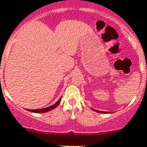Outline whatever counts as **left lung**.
<instances>
[{
    "instance_id": "obj_1",
    "label": "left lung",
    "mask_w": 147,
    "mask_h": 147,
    "mask_svg": "<svg viewBox=\"0 0 147 147\" xmlns=\"http://www.w3.org/2000/svg\"><path fill=\"white\" fill-rule=\"evenodd\" d=\"M94 111H96L98 113H113V112H109V111H98V110H96V109H92Z\"/></svg>"
}]
</instances>
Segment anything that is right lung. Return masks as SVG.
<instances>
[{
	"label": "right lung",
	"instance_id": "1",
	"mask_svg": "<svg viewBox=\"0 0 147 147\" xmlns=\"http://www.w3.org/2000/svg\"><path fill=\"white\" fill-rule=\"evenodd\" d=\"M61 98H62V96L59 98V100H58V101H57L55 104L52 105V106H49V107H47V108H44V109H35V110H30V109H29L28 111H31V112H34V113H45V112H48V111H50L53 110V109H55V108H56L57 106L59 105V103H61Z\"/></svg>",
	"mask_w": 147,
	"mask_h": 147
}]
</instances>
